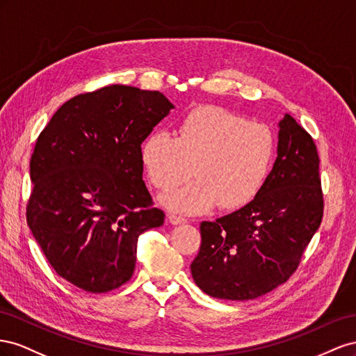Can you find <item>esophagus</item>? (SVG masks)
Wrapping results in <instances>:
<instances>
[{
    "mask_svg": "<svg viewBox=\"0 0 356 356\" xmlns=\"http://www.w3.org/2000/svg\"><path fill=\"white\" fill-rule=\"evenodd\" d=\"M168 220H170V223H172V225H180V223L188 222L185 218L177 216V215H168Z\"/></svg>",
    "mask_w": 356,
    "mask_h": 356,
    "instance_id": "34e87169",
    "label": "esophagus"
}]
</instances>
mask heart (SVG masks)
Masks as SVG:
<instances>
[{"label": "heart", "instance_id": "b5f03b06", "mask_svg": "<svg viewBox=\"0 0 356 356\" xmlns=\"http://www.w3.org/2000/svg\"><path fill=\"white\" fill-rule=\"evenodd\" d=\"M276 158V137L219 106H200L181 118L177 137L154 131L141 145V161L155 188L168 192L194 172L197 180L162 198L176 211L237 210L255 200Z\"/></svg>", "mask_w": 356, "mask_h": 356}]
</instances>
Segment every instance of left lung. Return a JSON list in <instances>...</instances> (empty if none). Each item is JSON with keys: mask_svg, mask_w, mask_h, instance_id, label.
Segmentation results:
<instances>
[{"mask_svg": "<svg viewBox=\"0 0 356 356\" xmlns=\"http://www.w3.org/2000/svg\"><path fill=\"white\" fill-rule=\"evenodd\" d=\"M277 158L258 197L215 222H201L191 273L201 291L245 301L289 280L323 216L319 155L291 115L280 120Z\"/></svg>", "mask_w": 356, "mask_h": 356, "instance_id": "obj_1", "label": "left lung"}]
</instances>
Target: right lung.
Returning a JSON list of instances; mask_svg holds the SVG:
<instances>
[{
	"label": "right lung",
	"mask_w": 356,
	"mask_h": 356,
	"mask_svg": "<svg viewBox=\"0 0 356 356\" xmlns=\"http://www.w3.org/2000/svg\"><path fill=\"white\" fill-rule=\"evenodd\" d=\"M171 108L158 90L111 85L68 99L40 133L26 222L58 276L76 288L124 285L138 236L164 223L143 181L141 143Z\"/></svg>",
	"instance_id": "right-lung-1"
}]
</instances>
